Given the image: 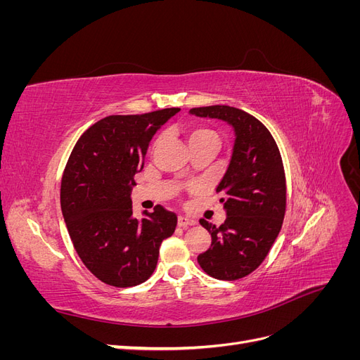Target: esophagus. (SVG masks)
<instances>
[{"mask_svg":"<svg viewBox=\"0 0 360 360\" xmlns=\"http://www.w3.org/2000/svg\"><path fill=\"white\" fill-rule=\"evenodd\" d=\"M177 224H179V226H181V228H188V226H191V225H195L197 222H195L193 219H191V217H188V216H179Z\"/></svg>","mask_w":360,"mask_h":360,"instance_id":"34e87169","label":"esophagus"}]
</instances>
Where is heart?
<instances>
[{
  "label": "heart",
  "instance_id": "heart-1",
  "mask_svg": "<svg viewBox=\"0 0 360 360\" xmlns=\"http://www.w3.org/2000/svg\"><path fill=\"white\" fill-rule=\"evenodd\" d=\"M184 134H186L189 147L201 144V143H214V144H217V135H216V132H213L212 129L192 124V126L186 127ZM156 144H158V141L155 143V146Z\"/></svg>",
  "mask_w": 360,
  "mask_h": 360
}]
</instances>
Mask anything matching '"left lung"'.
I'll return each mask as SVG.
<instances>
[{
  "label": "left lung",
  "instance_id": "1",
  "mask_svg": "<svg viewBox=\"0 0 360 360\" xmlns=\"http://www.w3.org/2000/svg\"><path fill=\"white\" fill-rule=\"evenodd\" d=\"M191 114L224 120L234 129L230 165L216 188L226 219L217 228L200 221L212 234V245L198 263L214 279H242L263 263L284 222V163L276 141L254 115L226 105L192 108Z\"/></svg>",
  "mask_w": 360,
  "mask_h": 360
}]
</instances>
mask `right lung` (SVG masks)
Returning <instances> with one entry per match:
<instances>
[{
    "label": "right lung",
    "mask_w": 360,
    "mask_h": 360,
    "mask_svg": "<svg viewBox=\"0 0 360 360\" xmlns=\"http://www.w3.org/2000/svg\"><path fill=\"white\" fill-rule=\"evenodd\" d=\"M180 108L110 115L76 141L61 179V212L85 267L108 285H139L153 274L162 240L172 236L177 214L156 205L132 217L130 191L144 167L150 139Z\"/></svg>",
    "instance_id": "add662e5"
}]
</instances>
